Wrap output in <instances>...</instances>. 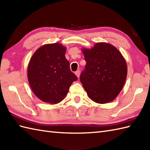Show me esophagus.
Here are the masks:
<instances>
[{"instance_id":"esophagus-1","label":"esophagus","mask_w":150,"mask_h":150,"mask_svg":"<svg viewBox=\"0 0 150 150\" xmlns=\"http://www.w3.org/2000/svg\"><path fill=\"white\" fill-rule=\"evenodd\" d=\"M75 73V75H77V77L79 78V76H80V73H81V71H79V70H78V71H76Z\"/></svg>"}]
</instances>
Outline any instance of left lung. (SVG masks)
<instances>
[{
	"label": "left lung",
	"mask_w": 150,
	"mask_h": 150,
	"mask_svg": "<svg viewBox=\"0 0 150 150\" xmlns=\"http://www.w3.org/2000/svg\"><path fill=\"white\" fill-rule=\"evenodd\" d=\"M82 52L86 64L80 79L88 97L98 104L113 101L122 90L127 77L124 57L117 47L106 42H97Z\"/></svg>",
	"instance_id": "8db88e82"
}]
</instances>
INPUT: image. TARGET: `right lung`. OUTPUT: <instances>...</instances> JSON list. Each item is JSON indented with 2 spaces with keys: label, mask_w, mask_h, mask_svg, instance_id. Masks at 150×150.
Masks as SVG:
<instances>
[{
  "label": "right lung",
  "mask_w": 150,
  "mask_h": 150,
  "mask_svg": "<svg viewBox=\"0 0 150 150\" xmlns=\"http://www.w3.org/2000/svg\"><path fill=\"white\" fill-rule=\"evenodd\" d=\"M66 47L60 43L40 46L31 57L28 79L33 93L47 103H59L77 77L69 68L65 57Z\"/></svg>",
  "instance_id": "add662e5"
}]
</instances>
